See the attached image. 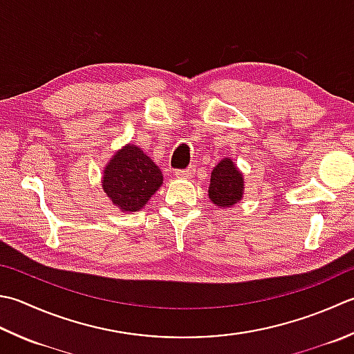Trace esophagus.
<instances>
[{"label": "esophagus", "instance_id": "obj_1", "mask_svg": "<svg viewBox=\"0 0 354 354\" xmlns=\"http://www.w3.org/2000/svg\"><path fill=\"white\" fill-rule=\"evenodd\" d=\"M193 175H195V169H193V167L175 171V176L179 178V179H190Z\"/></svg>", "mask_w": 354, "mask_h": 354}]
</instances>
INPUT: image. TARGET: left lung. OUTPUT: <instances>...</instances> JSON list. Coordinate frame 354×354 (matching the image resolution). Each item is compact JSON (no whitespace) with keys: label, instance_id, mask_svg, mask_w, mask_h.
Instances as JSON below:
<instances>
[{"label":"left lung","instance_id":"obj_1","mask_svg":"<svg viewBox=\"0 0 354 354\" xmlns=\"http://www.w3.org/2000/svg\"><path fill=\"white\" fill-rule=\"evenodd\" d=\"M244 193V179L232 159L224 158L212 171L209 198L218 207H232Z\"/></svg>","mask_w":354,"mask_h":354}]
</instances>
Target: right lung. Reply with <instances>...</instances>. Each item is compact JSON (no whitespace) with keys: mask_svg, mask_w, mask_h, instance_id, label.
Wrapping results in <instances>:
<instances>
[{"mask_svg":"<svg viewBox=\"0 0 354 354\" xmlns=\"http://www.w3.org/2000/svg\"><path fill=\"white\" fill-rule=\"evenodd\" d=\"M161 184V170L133 144L126 145L110 159L102 178L104 192L124 212L142 209Z\"/></svg>","mask_w":354,"mask_h":354,"instance_id":"right-lung-1","label":"right lung"}]
</instances>
